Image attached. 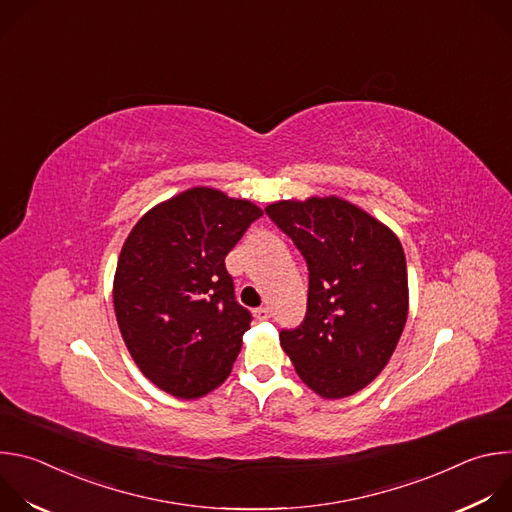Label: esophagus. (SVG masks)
I'll return each mask as SVG.
<instances>
[{
    "label": "esophagus",
    "mask_w": 512,
    "mask_h": 512,
    "mask_svg": "<svg viewBox=\"0 0 512 512\" xmlns=\"http://www.w3.org/2000/svg\"><path fill=\"white\" fill-rule=\"evenodd\" d=\"M253 316H255V320L265 322V320H269V318H271V312H269V308H257V310L253 312Z\"/></svg>",
    "instance_id": "34e87169"
}]
</instances>
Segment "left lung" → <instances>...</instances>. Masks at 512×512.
<instances>
[{
  "instance_id": "obj_1",
  "label": "left lung",
  "mask_w": 512,
  "mask_h": 512,
  "mask_svg": "<svg viewBox=\"0 0 512 512\" xmlns=\"http://www.w3.org/2000/svg\"><path fill=\"white\" fill-rule=\"evenodd\" d=\"M265 212L302 251L308 312L279 334L300 379L324 399H342L387 367L409 310L401 241L360 206L338 196L277 200Z\"/></svg>"
}]
</instances>
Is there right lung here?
<instances>
[{
  "label": "right lung",
  "instance_id": "obj_1",
  "mask_svg": "<svg viewBox=\"0 0 512 512\" xmlns=\"http://www.w3.org/2000/svg\"><path fill=\"white\" fill-rule=\"evenodd\" d=\"M263 210L194 186L145 212L123 243L113 306L123 342L158 389L198 399L233 371L251 314L225 257Z\"/></svg>",
  "mask_w": 512,
  "mask_h": 512
}]
</instances>
